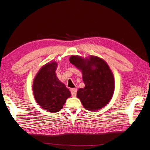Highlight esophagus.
I'll use <instances>...</instances> for the list:
<instances>
[{
	"instance_id": "34e87169",
	"label": "esophagus",
	"mask_w": 150,
	"mask_h": 150,
	"mask_svg": "<svg viewBox=\"0 0 150 150\" xmlns=\"http://www.w3.org/2000/svg\"><path fill=\"white\" fill-rule=\"evenodd\" d=\"M71 93L72 96H76L77 94V89L76 88H71L70 89Z\"/></svg>"
}]
</instances>
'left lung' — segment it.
Wrapping results in <instances>:
<instances>
[{"mask_svg": "<svg viewBox=\"0 0 150 150\" xmlns=\"http://www.w3.org/2000/svg\"><path fill=\"white\" fill-rule=\"evenodd\" d=\"M69 61L81 70L85 87L79 88L78 97L87 110L94 111L105 106L114 93V77L107 63L96 56L83 59L72 56Z\"/></svg>", "mask_w": 150, "mask_h": 150, "instance_id": "left-lung-1", "label": "left lung"}]
</instances>
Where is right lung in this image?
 I'll list each match as a JSON object with an SVG mask.
<instances>
[{
  "mask_svg": "<svg viewBox=\"0 0 150 150\" xmlns=\"http://www.w3.org/2000/svg\"><path fill=\"white\" fill-rule=\"evenodd\" d=\"M56 67L57 63L54 62L41 67L35 77L33 87L36 102L51 112L59 111L71 95L56 76Z\"/></svg>",
  "mask_w": 150,
  "mask_h": 150,
  "instance_id": "1",
  "label": "right lung"
}]
</instances>
